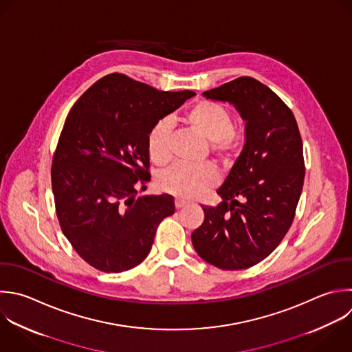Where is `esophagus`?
Returning a JSON list of instances; mask_svg holds the SVG:
<instances>
[{
    "mask_svg": "<svg viewBox=\"0 0 352 352\" xmlns=\"http://www.w3.org/2000/svg\"><path fill=\"white\" fill-rule=\"evenodd\" d=\"M187 205H188V202L184 201V199H182V198H176V199H175V206H176V209H182V208H184V206H187Z\"/></svg>",
    "mask_w": 352,
    "mask_h": 352,
    "instance_id": "1",
    "label": "esophagus"
}]
</instances>
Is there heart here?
Segmentation results:
<instances>
[{"label": "heart", "instance_id": "1", "mask_svg": "<svg viewBox=\"0 0 352 352\" xmlns=\"http://www.w3.org/2000/svg\"><path fill=\"white\" fill-rule=\"evenodd\" d=\"M187 124L202 136L216 154L230 157L241 143V132L232 128V117L227 107L209 100L195 103L186 116ZM172 124L168 118L158 121L147 136V150L154 164L162 165L170 158ZM219 183L217 172L209 165L176 164L158 177L161 190L180 198H197Z\"/></svg>", "mask_w": 352, "mask_h": 352}]
</instances>
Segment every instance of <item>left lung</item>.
Masks as SVG:
<instances>
[{"mask_svg":"<svg viewBox=\"0 0 352 352\" xmlns=\"http://www.w3.org/2000/svg\"><path fill=\"white\" fill-rule=\"evenodd\" d=\"M202 96L235 107L245 144L217 190L221 202L202 206L205 219L191 241L217 268H249L279 245L294 219L304 183L301 136L290 109L254 78L239 77Z\"/></svg>","mask_w":352,"mask_h":352,"instance_id":"left-lung-1","label":"left lung"}]
</instances>
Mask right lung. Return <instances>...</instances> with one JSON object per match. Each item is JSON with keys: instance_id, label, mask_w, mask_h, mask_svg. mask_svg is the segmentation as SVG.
<instances>
[{"instance_id": "add662e5", "label": "right lung", "mask_w": 352, "mask_h": 352, "mask_svg": "<svg viewBox=\"0 0 352 352\" xmlns=\"http://www.w3.org/2000/svg\"><path fill=\"white\" fill-rule=\"evenodd\" d=\"M192 96L116 73L95 82L69 113L52 161V191L63 234L92 267H136L158 224L175 213L173 197H136V187L150 180L148 132Z\"/></svg>"}]
</instances>
